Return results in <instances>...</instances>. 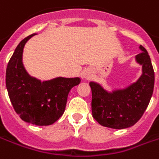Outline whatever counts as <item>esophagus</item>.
<instances>
[{
	"label": "esophagus",
	"instance_id": "34e87169",
	"mask_svg": "<svg viewBox=\"0 0 159 159\" xmlns=\"http://www.w3.org/2000/svg\"><path fill=\"white\" fill-rule=\"evenodd\" d=\"M90 75H91V72H90V70H89V69H84L82 72V77L84 79H89L90 77Z\"/></svg>",
	"mask_w": 159,
	"mask_h": 159
}]
</instances>
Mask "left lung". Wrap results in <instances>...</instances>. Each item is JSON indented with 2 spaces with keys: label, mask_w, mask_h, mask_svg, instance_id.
Returning a JSON list of instances; mask_svg holds the SVG:
<instances>
[{
  "label": "left lung",
  "mask_w": 159,
  "mask_h": 159,
  "mask_svg": "<svg viewBox=\"0 0 159 159\" xmlns=\"http://www.w3.org/2000/svg\"><path fill=\"white\" fill-rule=\"evenodd\" d=\"M139 49L142 52L134 61L142 66V74L135 82L112 90L97 82H90L92 116L104 127L123 129L134 126L150 103L154 89V70L147 50L143 46Z\"/></svg>",
  "instance_id": "obj_1"
}]
</instances>
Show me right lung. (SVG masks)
Masks as SVG:
<instances>
[{
	"mask_svg": "<svg viewBox=\"0 0 159 159\" xmlns=\"http://www.w3.org/2000/svg\"><path fill=\"white\" fill-rule=\"evenodd\" d=\"M36 33L18 44L6 70V87L11 104L20 118L36 126L53 124L65 111L70 90L80 84L79 77L57 76L41 81L30 75L23 62L24 48Z\"/></svg>",
	"mask_w": 159,
	"mask_h": 159,
	"instance_id": "1",
	"label": "right lung"
}]
</instances>
